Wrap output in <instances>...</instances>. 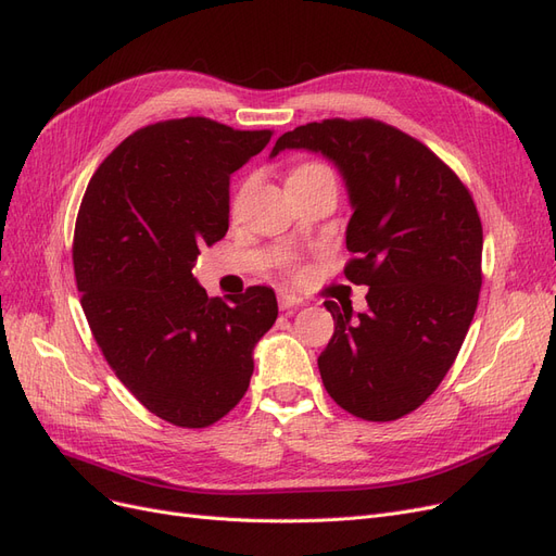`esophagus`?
Returning a JSON list of instances; mask_svg holds the SVG:
<instances>
[{"mask_svg":"<svg viewBox=\"0 0 556 556\" xmlns=\"http://www.w3.org/2000/svg\"><path fill=\"white\" fill-rule=\"evenodd\" d=\"M301 304V299L292 292H278V306L280 311H290V308H296Z\"/></svg>","mask_w":556,"mask_h":556,"instance_id":"34e87169","label":"esophagus"}]
</instances>
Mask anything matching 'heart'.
Returning <instances> with one entry per match:
<instances>
[{
	"instance_id": "1",
	"label": "heart",
	"mask_w": 556,
	"mask_h": 556,
	"mask_svg": "<svg viewBox=\"0 0 556 556\" xmlns=\"http://www.w3.org/2000/svg\"><path fill=\"white\" fill-rule=\"evenodd\" d=\"M311 172H327L325 166H319V164H304V166H299V169L292 174V176H301V174H311Z\"/></svg>"
}]
</instances>
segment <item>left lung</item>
Here are the masks:
<instances>
[{
    "mask_svg": "<svg viewBox=\"0 0 556 556\" xmlns=\"http://www.w3.org/2000/svg\"><path fill=\"white\" fill-rule=\"evenodd\" d=\"M308 150L339 169L352 217L345 266L368 285L366 311L325 301L333 336L317 357L329 396L371 422L408 415L441 384L466 339L482 285L473 199L431 150L378 121L285 131L271 155Z\"/></svg>",
    "mask_w": 556,
    "mask_h": 556,
    "instance_id": "obj_1",
    "label": "left lung"
}]
</instances>
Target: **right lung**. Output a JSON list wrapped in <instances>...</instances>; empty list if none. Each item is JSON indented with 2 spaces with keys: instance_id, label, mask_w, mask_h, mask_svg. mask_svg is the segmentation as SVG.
<instances>
[{
  "instance_id": "add662e5",
  "label": "right lung",
  "mask_w": 556,
  "mask_h": 556,
  "mask_svg": "<svg viewBox=\"0 0 556 556\" xmlns=\"http://www.w3.org/2000/svg\"><path fill=\"white\" fill-rule=\"evenodd\" d=\"M271 141L208 117L139 129L94 172L78 211L74 271L109 366L143 406L201 429L243 399L252 352L274 327L271 288L229 304L192 276L229 229V178Z\"/></svg>"
}]
</instances>
